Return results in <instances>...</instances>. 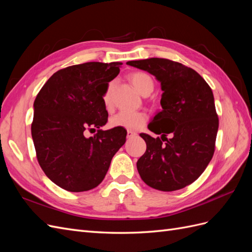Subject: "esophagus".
<instances>
[{
    "label": "esophagus",
    "instance_id": "esophagus-1",
    "mask_svg": "<svg viewBox=\"0 0 252 252\" xmlns=\"http://www.w3.org/2000/svg\"><path fill=\"white\" fill-rule=\"evenodd\" d=\"M136 133L135 131H132V130H127V138H132V136H135Z\"/></svg>",
    "mask_w": 252,
    "mask_h": 252
}]
</instances>
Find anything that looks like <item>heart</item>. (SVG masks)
<instances>
[{
	"label": "heart",
	"instance_id": "heart-1",
	"mask_svg": "<svg viewBox=\"0 0 252 252\" xmlns=\"http://www.w3.org/2000/svg\"><path fill=\"white\" fill-rule=\"evenodd\" d=\"M134 88L143 95H148L155 87V83L149 74L136 71L130 75ZM114 82H109L103 94V103L107 108L112 106V93ZM148 116L144 111H120L110 119V125L114 128H124L127 130H139L147 123Z\"/></svg>",
	"mask_w": 252,
	"mask_h": 252
}]
</instances>
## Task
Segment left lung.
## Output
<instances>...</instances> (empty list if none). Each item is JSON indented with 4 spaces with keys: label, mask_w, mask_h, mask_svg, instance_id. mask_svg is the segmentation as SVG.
<instances>
[{
    "label": "left lung",
    "mask_w": 252,
    "mask_h": 252,
    "mask_svg": "<svg viewBox=\"0 0 252 252\" xmlns=\"http://www.w3.org/2000/svg\"><path fill=\"white\" fill-rule=\"evenodd\" d=\"M127 65L154 74L163 90V110L148 125L150 131L162 136L140 134L147 148L136 168L152 188H184L199 179L215 154L219 118L212 90L192 68L174 61L151 58L129 61Z\"/></svg>",
    "instance_id": "obj_1"
}]
</instances>
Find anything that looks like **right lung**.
<instances>
[{"mask_svg":"<svg viewBox=\"0 0 252 252\" xmlns=\"http://www.w3.org/2000/svg\"><path fill=\"white\" fill-rule=\"evenodd\" d=\"M122 64L88 62L63 68L35 97L32 135L37 162L48 179L67 191L96 187L125 144L124 128L100 129L108 120L103 94ZM87 130L97 133L86 138Z\"/></svg>","mask_w":252,"mask_h":252,"instance_id":"obj_1","label":"right lung"}]
</instances>
